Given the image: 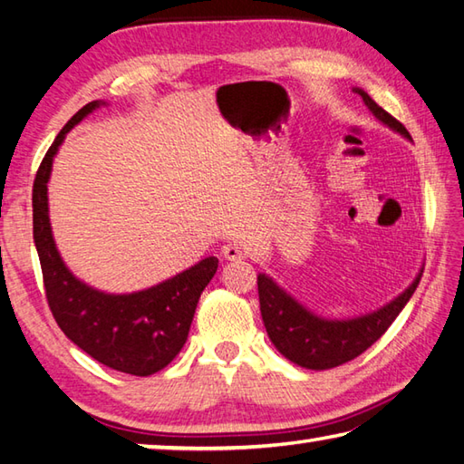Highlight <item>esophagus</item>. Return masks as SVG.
Here are the masks:
<instances>
[{"label":"esophagus","mask_w":464,"mask_h":464,"mask_svg":"<svg viewBox=\"0 0 464 464\" xmlns=\"http://www.w3.org/2000/svg\"><path fill=\"white\" fill-rule=\"evenodd\" d=\"M222 258L224 260H242V258H246V252H244L238 244H226V246H222Z\"/></svg>","instance_id":"1"}]
</instances>
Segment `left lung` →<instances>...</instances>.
I'll return each mask as SVG.
<instances>
[{
  "instance_id": "left-lung-1",
  "label": "left lung",
  "mask_w": 464,
  "mask_h": 464,
  "mask_svg": "<svg viewBox=\"0 0 464 464\" xmlns=\"http://www.w3.org/2000/svg\"><path fill=\"white\" fill-rule=\"evenodd\" d=\"M362 96L365 107L382 125L396 130L401 137L412 141L406 127L396 121L390 112L383 111L378 102L363 89H353ZM422 268L416 275L406 291H401L396 299L375 309L372 313L360 314L352 319H327L304 307L303 303L288 295L283 286H278L268 275H258V299L260 314L265 321L266 334L273 345L281 352L288 362L301 365L304 370H331L341 363H347L362 355L365 349L372 347L388 327L394 323L400 311L406 307L410 296L414 295L420 283Z\"/></svg>"
}]
</instances>
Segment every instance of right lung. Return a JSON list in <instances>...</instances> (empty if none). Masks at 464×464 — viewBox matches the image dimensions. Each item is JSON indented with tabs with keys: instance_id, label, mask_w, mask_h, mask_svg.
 I'll use <instances>...</instances> for the list:
<instances>
[{
	"instance_id": "right-lung-1",
	"label": "right lung",
	"mask_w": 464,
	"mask_h": 464,
	"mask_svg": "<svg viewBox=\"0 0 464 464\" xmlns=\"http://www.w3.org/2000/svg\"><path fill=\"white\" fill-rule=\"evenodd\" d=\"M104 101H92L60 130L34 179V244H36L50 311L74 345L107 368L151 375L171 363L186 343L199 295L218 270L208 256L160 285L135 293H104L72 275L56 248L48 216L52 163L66 133Z\"/></svg>"
}]
</instances>
